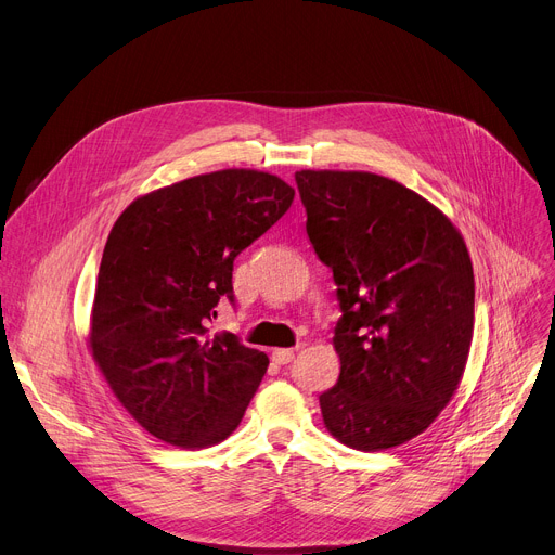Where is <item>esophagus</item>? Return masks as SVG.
Wrapping results in <instances>:
<instances>
[{
    "label": "esophagus",
    "instance_id": "esophagus-1",
    "mask_svg": "<svg viewBox=\"0 0 555 555\" xmlns=\"http://www.w3.org/2000/svg\"><path fill=\"white\" fill-rule=\"evenodd\" d=\"M293 360H295V351H293V348H276V351L272 353V362L279 364V366L289 364Z\"/></svg>",
    "mask_w": 555,
    "mask_h": 555
}]
</instances>
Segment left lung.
Here are the masks:
<instances>
[{
	"mask_svg": "<svg viewBox=\"0 0 555 555\" xmlns=\"http://www.w3.org/2000/svg\"><path fill=\"white\" fill-rule=\"evenodd\" d=\"M306 231L333 270L341 371L319 396L337 441L396 448L454 396L475 328V274L461 233L427 199L373 172L297 170Z\"/></svg>",
	"mask_w": 555,
	"mask_h": 555,
	"instance_id": "8db88e82",
	"label": "left lung"
}]
</instances>
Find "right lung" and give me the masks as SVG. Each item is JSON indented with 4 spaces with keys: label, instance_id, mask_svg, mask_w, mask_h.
<instances>
[{
    "label": "right lung",
    "instance_id": "obj_1",
    "mask_svg": "<svg viewBox=\"0 0 555 555\" xmlns=\"http://www.w3.org/2000/svg\"><path fill=\"white\" fill-rule=\"evenodd\" d=\"M276 175L218 170L134 199L96 281L92 353L114 396L157 439L207 448L238 427L268 356L209 335L233 297V260L293 204Z\"/></svg>",
    "mask_w": 555,
    "mask_h": 555
}]
</instances>
